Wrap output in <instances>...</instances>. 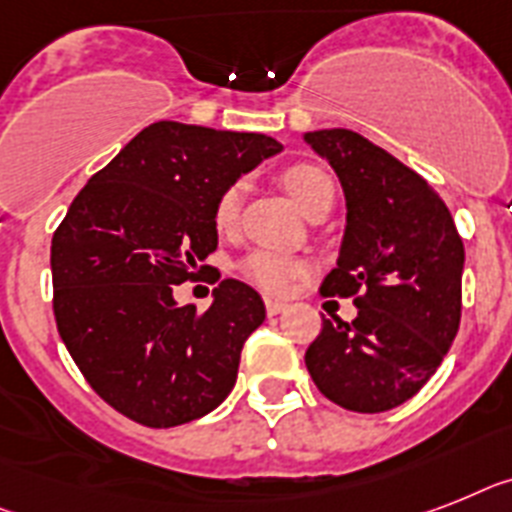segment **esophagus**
<instances>
[{"label": "esophagus", "mask_w": 512, "mask_h": 512, "mask_svg": "<svg viewBox=\"0 0 512 512\" xmlns=\"http://www.w3.org/2000/svg\"><path fill=\"white\" fill-rule=\"evenodd\" d=\"M264 306H266V314L277 316V314H282V311H285L287 303L285 301H274V298H266Z\"/></svg>", "instance_id": "esophagus-1"}]
</instances>
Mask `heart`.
I'll return each instance as SVG.
<instances>
[{
    "instance_id": "heart-1",
    "label": "heart",
    "mask_w": 512,
    "mask_h": 512,
    "mask_svg": "<svg viewBox=\"0 0 512 512\" xmlns=\"http://www.w3.org/2000/svg\"><path fill=\"white\" fill-rule=\"evenodd\" d=\"M282 185L290 196L295 198V204L301 206L306 214L322 206L324 201L335 198V185L329 180L327 172L322 167L308 162H295L285 167L280 175ZM243 196H246V185L230 183L222 193H219L217 204H214V227L222 235L238 230L240 225V209H243ZM303 272L301 261L290 259L285 253L277 251H256L243 259L240 264V274L246 277L251 285L261 287L266 293H285L290 282Z\"/></svg>"
}]
</instances>
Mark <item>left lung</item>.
Masks as SVG:
<instances>
[{"label": "left lung", "instance_id": "left-lung-1", "mask_svg": "<svg viewBox=\"0 0 512 512\" xmlns=\"http://www.w3.org/2000/svg\"><path fill=\"white\" fill-rule=\"evenodd\" d=\"M340 177L348 227L322 295L353 298V322H329L306 350L324 398L358 413L411 400L460 327L463 240L424 177L345 128L306 133Z\"/></svg>", "mask_w": 512, "mask_h": 512}]
</instances>
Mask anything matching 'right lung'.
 Returning a JSON list of instances; mask_svg holds the SVG:
<instances>
[{
	"label": "right lung",
	"mask_w": 512,
	"mask_h": 512,
	"mask_svg": "<svg viewBox=\"0 0 512 512\" xmlns=\"http://www.w3.org/2000/svg\"><path fill=\"white\" fill-rule=\"evenodd\" d=\"M280 149L261 133L154 122L83 185L54 230L59 337L96 395L135 424H188L235 387L243 342L266 316L261 295L222 280L198 311L177 306L172 290L211 269L219 193Z\"/></svg>",
	"instance_id": "add662e5"
}]
</instances>
